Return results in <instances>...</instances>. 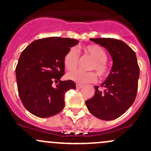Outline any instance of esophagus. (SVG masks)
I'll use <instances>...</instances> for the list:
<instances>
[{"label":"esophagus","mask_w":151,"mask_h":151,"mask_svg":"<svg viewBox=\"0 0 151 151\" xmlns=\"http://www.w3.org/2000/svg\"><path fill=\"white\" fill-rule=\"evenodd\" d=\"M83 87V85H80V84L76 85V88H77V89H80V88H82Z\"/></svg>","instance_id":"1"}]
</instances>
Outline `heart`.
Wrapping results in <instances>:
<instances>
[{
	"instance_id": "obj_1",
	"label": "heart",
	"mask_w": 151,
	"mask_h": 151,
	"mask_svg": "<svg viewBox=\"0 0 151 151\" xmlns=\"http://www.w3.org/2000/svg\"><path fill=\"white\" fill-rule=\"evenodd\" d=\"M85 54L93 59L88 69L95 70L100 77H105L109 74V66L106 62L107 55L105 50L99 45H92L83 47ZM80 58L78 51L74 47H71L67 51L63 57V64L68 71L77 68ZM69 80L77 83L78 84H85L88 83H94L96 81V74L93 71H83L75 70L67 74Z\"/></svg>"
}]
</instances>
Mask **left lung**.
Segmentation results:
<instances>
[{
    "instance_id": "1",
    "label": "left lung",
    "mask_w": 151,
    "mask_h": 151,
    "mask_svg": "<svg viewBox=\"0 0 151 151\" xmlns=\"http://www.w3.org/2000/svg\"><path fill=\"white\" fill-rule=\"evenodd\" d=\"M90 40L104 47L112 59L107 78L95 93L85 101L88 110L96 118L112 121L122 115L134 101L138 88L139 68L134 51L123 41L111 38Z\"/></svg>"
}]
</instances>
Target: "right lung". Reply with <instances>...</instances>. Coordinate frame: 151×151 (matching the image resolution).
I'll use <instances>...</instances> for the list:
<instances>
[{
	"mask_svg": "<svg viewBox=\"0 0 151 151\" xmlns=\"http://www.w3.org/2000/svg\"><path fill=\"white\" fill-rule=\"evenodd\" d=\"M78 43L74 39L45 38L33 42L22 52L15 70L17 89L30 113L49 118L64 108L65 93L76 89V85L72 80H60L65 70L63 57Z\"/></svg>",
	"mask_w": 151,
	"mask_h": 151,
	"instance_id": "add662e5",
	"label": "right lung"
}]
</instances>
